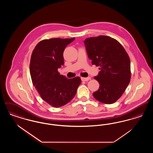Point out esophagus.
<instances>
[{
	"instance_id": "obj_1",
	"label": "esophagus",
	"mask_w": 153,
	"mask_h": 153,
	"mask_svg": "<svg viewBox=\"0 0 153 153\" xmlns=\"http://www.w3.org/2000/svg\"><path fill=\"white\" fill-rule=\"evenodd\" d=\"M81 79L83 81H87L88 80L91 79L90 77H81Z\"/></svg>"
}]
</instances>
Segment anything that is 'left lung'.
<instances>
[{"instance_id": "obj_1", "label": "left lung", "mask_w": 153, "mask_h": 153, "mask_svg": "<svg viewBox=\"0 0 153 153\" xmlns=\"http://www.w3.org/2000/svg\"><path fill=\"white\" fill-rule=\"evenodd\" d=\"M84 42L92 65L100 66V71L94 77L100 86L93 93L94 97L104 104L117 102L130 82V59L128 54L121 44L110 36L91 37Z\"/></svg>"}]
</instances>
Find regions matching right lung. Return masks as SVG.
<instances>
[{
	"instance_id": "right-lung-1",
	"label": "right lung",
	"mask_w": 153,
	"mask_h": 153,
	"mask_svg": "<svg viewBox=\"0 0 153 153\" xmlns=\"http://www.w3.org/2000/svg\"><path fill=\"white\" fill-rule=\"evenodd\" d=\"M73 38L44 39L37 44L30 59L32 82L41 98L58 108L70 102L76 94L81 80L79 77L68 79L58 69L63 65V53Z\"/></svg>"
}]
</instances>
